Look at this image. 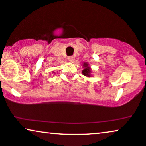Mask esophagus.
I'll list each match as a JSON object with an SVG mask.
<instances>
[{
  "mask_svg": "<svg viewBox=\"0 0 146 146\" xmlns=\"http://www.w3.org/2000/svg\"><path fill=\"white\" fill-rule=\"evenodd\" d=\"M68 60H69V62H73V60H75V57L73 56H69L68 57Z\"/></svg>",
  "mask_w": 146,
  "mask_h": 146,
  "instance_id": "34e87169",
  "label": "esophagus"
}]
</instances>
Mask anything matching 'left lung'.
<instances>
[{"label":"left lung","mask_w":146,"mask_h":146,"mask_svg":"<svg viewBox=\"0 0 146 146\" xmlns=\"http://www.w3.org/2000/svg\"><path fill=\"white\" fill-rule=\"evenodd\" d=\"M82 66L83 68H84V69H83L82 72V74L86 77H92V69L91 67L89 66V63H88V62H84L82 64Z\"/></svg>","instance_id":"left-lung-1"}]
</instances>
